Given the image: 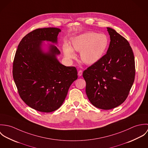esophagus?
Wrapping results in <instances>:
<instances>
[{"label": "esophagus", "mask_w": 148, "mask_h": 148, "mask_svg": "<svg viewBox=\"0 0 148 148\" xmlns=\"http://www.w3.org/2000/svg\"><path fill=\"white\" fill-rule=\"evenodd\" d=\"M82 75H83V71L82 70L79 71V72H78V76H81Z\"/></svg>", "instance_id": "34e87169"}]
</instances>
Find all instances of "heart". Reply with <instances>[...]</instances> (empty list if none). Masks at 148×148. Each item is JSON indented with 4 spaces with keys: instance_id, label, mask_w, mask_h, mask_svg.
Returning <instances> with one entry per match:
<instances>
[{
    "instance_id": "1",
    "label": "heart",
    "mask_w": 148,
    "mask_h": 148,
    "mask_svg": "<svg viewBox=\"0 0 148 148\" xmlns=\"http://www.w3.org/2000/svg\"><path fill=\"white\" fill-rule=\"evenodd\" d=\"M108 44L109 40L105 34L88 31L73 38L71 40V46L64 44L63 50L64 55L69 59L76 58L75 51L80 52V61L91 65L102 59Z\"/></svg>"
}]
</instances>
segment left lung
Returning <instances> with one entry per match:
<instances>
[{"label":"left lung","instance_id":"1","mask_svg":"<svg viewBox=\"0 0 148 148\" xmlns=\"http://www.w3.org/2000/svg\"><path fill=\"white\" fill-rule=\"evenodd\" d=\"M110 42L106 53L83 72L85 92L93 106L109 110L123 104L134 83L135 63L129 42L107 27Z\"/></svg>","mask_w":148,"mask_h":148}]
</instances>
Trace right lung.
Wrapping results in <instances>:
<instances>
[{"mask_svg":"<svg viewBox=\"0 0 148 148\" xmlns=\"http://www.w3.org/2000/svg\"><path fill=\"white\" fill-rule=\"evenodd\" d=\"M60 32L59 28L49 27L29 32L18 45L14 60L13 78L22 100L42 112L59 109L77 79L75 66H66L58 60L60 52L56 46L44 42L58 44Z\"/></svg>","mask_w":148,"mask_h":148,"instance_id":"1","label":"right lung"}]
</instances>
